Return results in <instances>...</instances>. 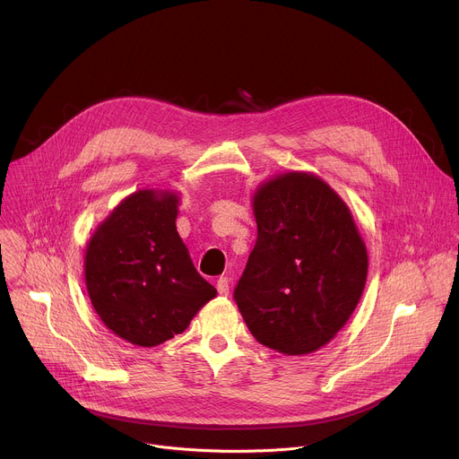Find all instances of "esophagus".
Listing matches in <instances>:
<instances>
[{"label":"esophagus","mask_w":459,"mask_h":459,"mask_svg":"<svg viewBox=\"0 0 459 459\" xmlns=\"http://www.w3.org/2000/svg\"><path fill=\"white\" fill-rule=\"evenodd\" d=\"M216 289H218V292L221 294V296H227L229 294V278H220L218 281H216Z\"/></svg>","instance_id":"34e87169"}]
</instances>
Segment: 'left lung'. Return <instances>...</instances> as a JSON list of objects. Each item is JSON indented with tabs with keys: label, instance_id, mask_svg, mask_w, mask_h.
Wrapping results in <instances>:
<instances>
[{
	"label": "left lung",
	"instance_id": "obj_1",
	"mask_svg": "<svg viewBox=\"0 0 459 459\" xmlns=\"http://www.w3.org/2000/svg\"><path fill=\"white\" fill-rule=\"evenodd\" d=\"M255 245L234 290L252 336L287 356L319 351L358 307L368 255L338 192L290 170L252 195Z\"/></svg>",
	"mask_w": 459,
	"mask_h": 459
}]
</instances>
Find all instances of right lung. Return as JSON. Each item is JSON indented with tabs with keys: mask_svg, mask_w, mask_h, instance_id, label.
<instances>
[{
	"mask_svg": "<svg viewBox=\"0 0 459 459\" xmlns=\"http://www.w3.org/2000/svg\"><path fill=\"white\" fill-rule=\"evenodd\" d=\"M178 205V192L136 190L98 225L85 248V285L96 314L138 347L181 334L218 294L176 230Z\"/></svg>",
	"mask_w": 459,
	"mask_h": 459,
	"instance_id": "add662e5",
	"label": "right lung"
}]
</instances>
